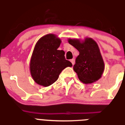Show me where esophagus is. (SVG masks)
Instances as JSON below:
<instances>
[{
  "instance_id": "obj_1",
  "label": "esophagus",
  "mask_w": 125,
  "mask_h": 125,
  "mask_svg": "<svg viewBox=\"0 0 125 125\" xmlns=\"http://www.w3.org/2000/svg\"><path fill=\"white\" fill-rule=\"evenodd\" d=\"M70 62H71V63H72V65H74V63H75V59H72V60H70Z\"/></svg>"
}]
</instances>
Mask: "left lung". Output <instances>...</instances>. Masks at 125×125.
<instances>
[{"label":"left lung","mask_w":125,"mask_h":125,"mask_svg":"<svg viewBox=\"0 0 125 125\" xmlns=\"http://www.w3.org/2000/svg\"><path fill=\"white\" fill-rule=\"evenodd\" d=\"M69 44L79 52L73 70L83 83H91L101 77L104 63L96 42L91 38L81 42L78 39H69Z\"/></svg>","instance_id":"left-lung-1"}]
</instances>
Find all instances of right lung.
Here are the masks:
<instances>
[{
	"label": "right lung",
	"mask_w": 125,
	"mask_h": 125,
	"mask_svg": "<svg viewBox=\"0 0 125 125\" xmlns=\"http://www.w3.org/2000/svg\"><path fill=\"white\" fill-rule=\"evenodd\" d=\"M60 43V39L53 34H46L37 42L31 56L30 72L39 85H52L64 69L72 66L65 58L64 51L57 50Z\"/></svg>",
	"instance_id": "add662e5"
}]
</instances>
